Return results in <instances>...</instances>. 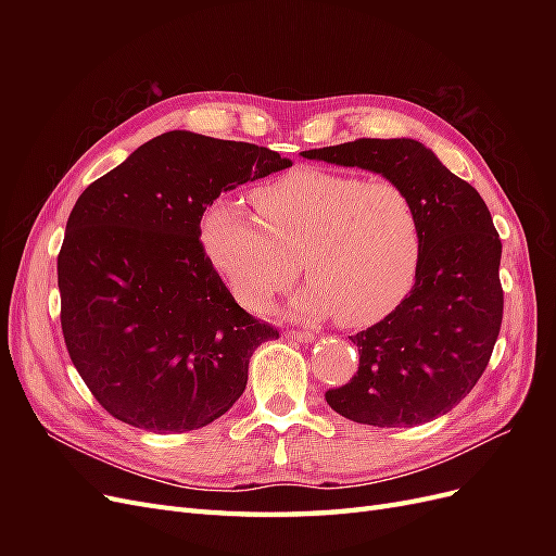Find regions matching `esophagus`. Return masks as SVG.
I'll return each instance as SVG.
<instances>
[{
	"label": "esophagus",
	"mask_w": 556,
	"mask_h": 556,
	"mask_svg": "<svg viewBox=\"0 0 556 556\" xmlns=\"http://www.w3.org/2000/svg\"><path fill=\"white\" fill-rule=\"evenodd\" d=\"M285 339H292V341H299V343H308V341L315 339V333L313 331H294V329H290V331H285Z\"/></svg>",
	"instance_id": "obj_1"
}]
</instances>
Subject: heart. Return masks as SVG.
<instances>
[{"mask_svg":"<svg viewBox=\"0 0 556 556\" xmlns=\"http://www.w3.org/2000/svg\"><path fill=\"white\" fill-rule=\"evenodd\" d=\"M217 197L201 213L199 237L233 299L262 313L290 288L304 262L308 288L292 301L301 317L368 327L394 313L413 290L422 225L413 197L394 180H366L301 166L252 194Z\"/></svg>","mask_w":556,"mask_h":556,"instance_id":"heart-1","label":"heart"}]
</instances>
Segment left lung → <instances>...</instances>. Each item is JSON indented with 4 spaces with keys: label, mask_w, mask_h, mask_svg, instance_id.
I'll return each instance as SVG.
<instances>
[{
    "label": "left lung",
    "mask_w": 556,
    "mask_h": 556,
    "mask_svg": "<svg viewBox=\"0 0 556 556\" xmlns=\"http://www.w3.org/2000/svg\"><path fill=\"white\" fill-rule=\"evenodd\" d=\"M301 155L399 182L422 225L410 294L378 325L350 336L359 368L325 394L327 403L371 427H415L445 415L484 374L501 329V239L490 208L415 139H357Z\"/></svg>",
    "instance_id": "obj_1"
}]
</instances>
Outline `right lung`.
<instances>
[{"label": "right lung", "instance_id": "add662e5", "mask_svg": "<svg viewBox=\"0 0 556 556\" xmlns=\"http://www.w3.org/2000/svg\"><path fill=\"white\" fill-rule=\"evenodd\" d=\"M290 160L174 129L88 185L58 255L62 333L94 399L155 433L211 425L243 394L278 329L245 313L199 241L201 213Z\"/></svg>", "mask_w": 556, "mask_h": 556}]
</instances>
